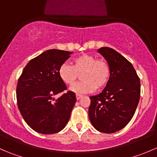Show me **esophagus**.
Instances as JSON below:
<instances>
[{
    "mask_svg": "<svg viewBox=\"0 0 157 157\" xmlns=\"http://www.w3.org/2000/svg\"><path fill=\"white\" fill-rule=\"evenodd\" d=\"M83 97V96L81 95V94H76V98H77V100H80V98H81V97Z\"/></svg>",
    "mask_w": 157,
    "mask_h": 157,
    "instance_id": "34e87169",
    "label": "esophagus"
}]
</instances>
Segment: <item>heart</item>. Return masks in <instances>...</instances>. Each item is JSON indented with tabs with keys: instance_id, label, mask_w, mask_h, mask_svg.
Returning <instances> with one entry per match:
<instances>
[{
	"instance_id": "1",
	"label": "heart",
	"mask_w": 157,
	"mask_h": 157,
	"mask_svg": "<svg viewBox=\"0 0 157 157\" xmlns=\"http://www.w3.org/2000/svg\"><path fill=\"white\" fill-rule=\"evenodd\" d=\"M60 78L68 85H73L82 74L83 80L71 87V90L77 94L90 93L96 88L103 89L110 78V67L106 60L97 59L89 54H83L74 58L72 66L63 63L59 68Z\"/></svg>"
}]
</instances>
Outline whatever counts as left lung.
<instances>
[{"label": "left lung", "instance_id": "8db88e82", "mask_svg": "<svg viewBox=\"0 0 157 157\" xmlns=\"http://www.w3.org/2000/svg\"><path fill=\"white\" fill-rule=\"evenodd\" d=\"M110 67V78L100 94L91 96L89 118L105 133L119 131L133 117L140 97V80L130 61L110 48L98 50Z\"/></svg>", "mask_w": 157, "mask_h": 157}]
</instances>
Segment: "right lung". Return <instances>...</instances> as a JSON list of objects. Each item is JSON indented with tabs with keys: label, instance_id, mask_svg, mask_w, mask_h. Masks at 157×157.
<instances>
[{
	"label": "right lung",
	"instance_id": "1",
	"mask_svg": "<svg viewBox=\"0 0 157 157\" xmlns=\"http://www.w3.org/2000/svg\"><path fill=\"white\" fill-rule=\"evenodd\" d=\"M72 52L52 49L29 61L18 80V109L27 125L42 134H53L63 130L68 123L76 103V95L67 90L58 71Z\"/></svg>",
	"mask_w": 157,
	"mask_h": 157
}]
</instances>
